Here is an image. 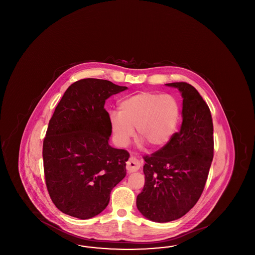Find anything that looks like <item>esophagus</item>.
<instances>
[{"label": "esophagus", "instance_id": "obj_1", "mask_svg": "<svg viewBox=\"0 0 255 255\" xmlns=\"http://www.w3.org/2000/svg\"><path fill=\"white\" fill-rule=\"evenodd\" d=\"M141 161L134 157H131L126 163V169L128 172H135L140 168Z\"/></svg>", "mask_w": 255, "mask_h": 255}]
</instances>
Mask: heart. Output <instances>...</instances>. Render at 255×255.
Listing matches in <instances>:
<instances>
[{
    "label": "heart",
    "instance_id": "1",
    "mask_svg": "<svg viewBox=\"0 0 255 255\" xmlns=\"http://www.w3.org/2000/svg\"><path fill=\"white\" fill-rule=\"evenodd\" d=\"M120 112H111L113 133L121 146H126L136 134L150 148H160L169 141L179 121V106L170 96L141 92L123 99Z\"/></svg>",
    "mask_w": 255,
    "mask_h": 255
}]
</instances>
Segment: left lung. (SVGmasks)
<instances>
[{"instance_id": "obj_1", "label": "left lung", "mask_w": 255, "mask_h": 255, "mask_svg": "<svg viewBox=\"0 0 255 255\" xmlns=\"http://www.w3.org/2000/svg\"><path fill=\"white\" fill-rule=\"evenodd\" d=\"M182 93L180 132L152 155L144 156L145 183L136 207L149 220L166 223L181 218L204 191L213 158V122L206 101L186 82L166 84Z\"/></svg>"}]
</instances>
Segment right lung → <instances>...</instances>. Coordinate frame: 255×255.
I'll use <instances>...</instances> for the list:
<instances>
[{
    "mask_svg": "<svg viewBox=\"0 0 255 255\" xmlns=\"http://www.w3.org/2000/svg\"><path fill=\"white\" fill-rule=\"evenodd\" d=\"M126 89L103 79L78 80L49 120L43 142L45 181L52 203L67 215L97 216L126 176L130 155L109 145L112 127L104 108L107 98Z\"/></svg>",
    "mask_w": 255,
    "mask_h": 255,
    "instance_id": "1",
    "label": "right lung"
}]
</instances>
